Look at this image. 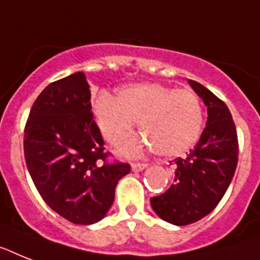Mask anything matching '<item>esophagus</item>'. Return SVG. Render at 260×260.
Segmentation results:
<instances>
[{
  "label": "esophagus",
  "mask_w": 260,
  "mask_h": 260,
  "mask_svg": "<svg viewBox=\"0 0 260 260\" xmlns=\"http://www.w3.org/2000/svg\"><path fill=\"white\" fill-rule=\"evenodd\" d=\"M131 167H132V171L134 172H140V171H143L147 167V164L145 163H132L131 164Z\"/></svg>",
  "instance_id": "esophagus-1"
}]
</instances>
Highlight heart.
Returning a JSON list of instances; mask_svg holds the SVG:
<instances>
[{"label": "heart", "instance_id": "heart-1", "mask_svg": "<svg viewBox=\"0 0 260 260\" xmlns=\"http://www.w3.org/2000/svg\"><path fill=\"white\" fill-rule=\"evenodd\" d=\"M94 117L108 143H117L137 121L143 136L121 145L125 155L153 149L163 157H176L193 147L203 129V107L191 89H175L160 82H143L123 88L117 99L100 93Z\"/></svg>", "mask_w": 260, "mask_h": 260}]
</instances>
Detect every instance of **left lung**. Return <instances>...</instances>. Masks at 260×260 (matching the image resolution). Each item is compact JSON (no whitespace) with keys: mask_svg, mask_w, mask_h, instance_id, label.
Listing matches in <instances>:
<instances>
[{"mask_svg":"<svg viewBox=\"0 0 260 260\" xmlns=\"http://www.w3.org/2000/svg\"><path fill=\"white\" fill-rule=\"evenodd\" d=\"M189 85L204 101L207 125L187 157L175 159V183L164 193L151 198L157 216L176 225H187L208 215L229 188L238 164V135L227 105L199 82Z\"/></svg>","mask_w":260,"mask_h":260,"instance_id":"1","label":"left lung"}]
</instances>
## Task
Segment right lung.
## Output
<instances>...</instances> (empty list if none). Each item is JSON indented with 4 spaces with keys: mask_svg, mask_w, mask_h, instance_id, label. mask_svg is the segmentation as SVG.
<instances>
[{
    "mask_svg": "<svg viewBox=\"0 0 260 260\" xmlns=\"http://www.w3.org/2000/svg\"><path fill=\"white\" fill-rule=\"evenodd\" d=\"M90 89L77 72L46 86L31 107L24 134L25 161L48 206L75 224H93L115 200L128 163H109L93 120Z\"/></svg>",
    "mask_w": 260,
    "mask_h": 260,
    "instance_id": "1",
    "label": "right lung"
}]
</instances>
